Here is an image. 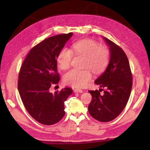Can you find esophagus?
<instances>
[{
	"label": "esophagus",
	"mask_w": 150,
	"mask_h": 150,
	"mask_svg": "<svg viewBox=\"0 0 150 150\" xmlns=\"http://www.w3.org/2000/svg\"><path fill=\"white\" fill-rule=\"evenodd\" d=\"M74 93H83V90L79 89H75L74 90Z\"/></svg>",
	"instance_id": "34e87169"
}]
</instances>
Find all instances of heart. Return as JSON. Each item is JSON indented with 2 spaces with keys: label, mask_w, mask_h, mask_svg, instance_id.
I'll list each match as a JSON object with an SVG mask.
<instances>
[{
  "label": "heart",
  "mask_w": 150,
  "mask_h": 150,
  "mask_svg": "<svg viewBox=\"0 0 150 150\" xmlns=\"http://www.w3.org/2000/svg\"><path fill=\"white\" fill-rule=\"evenodd\" d=\"M75 56L84 57V70L72 69L63 76V82L74 88H84L92 79L93 71L94 74H100L106 70L110 61V51L106 46H102L96 40L84 39L75 42L71 50L64 47L59 52L57 64L62 70L68 69Z\"/></svg>",
  "instance_id": "b5f03b06"
}]
</instances>
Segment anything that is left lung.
<instances>
[{
  "label": "left lung",
  "mask_w": 150,
  "mask_h": 150,
  "mask_svg": "<svg viewBox=\"0 0 150 150\" xmlns=\"http://www.w3.org/2000/svg\"><path fill=\"white\" fill-rule=\"evenodd\" d=\"M110 47V61L105 72L95 81L102 88L88 91L92 100L88 106L89 114L96 120L109 122L115 119L124 110L130 96L133 76L128 59L119 46L104 38ZM101 90L104 91L102 95Z\"/></svg>",
  "instance_id": "1"
}]
</instances>
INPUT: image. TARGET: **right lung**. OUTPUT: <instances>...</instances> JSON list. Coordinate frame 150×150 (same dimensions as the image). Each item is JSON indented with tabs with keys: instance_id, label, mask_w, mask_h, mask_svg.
<instances>
[{
	"instance_id": "right-lung-1",
	"label": "right lung",
	"mask_w": 150,
	"mask_h": 150,
	"mask_svg": "<svg viewBox=\"0 0 150 150\" xmlns=\"http://www.w3.org/2000/svg\"><path fill=\"white\" fill-rule=\"evenodd\" d=\"M72 33L51 36L30 49L22 63L18 77V90L29 114L44 125L59 121L65 115L64 101L72 94L69 88L54 94L49 89L59 81L57 72L59 52Z\"/></svg>"
}]
</instances>
